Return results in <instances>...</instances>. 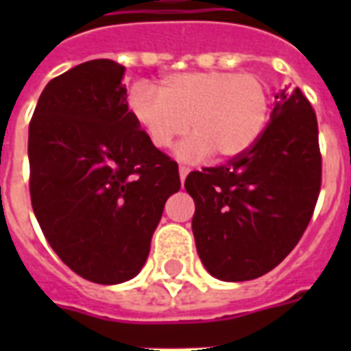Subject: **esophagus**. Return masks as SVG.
<instances>
[{
	"label": "esophagus",
	"instance_id": "obj_1",
	"mask_svg": "<svg viewBox=\"0 0 351 351\" xmlns=\"http://www.w3.org/2000/svg\"><path fill=\"white\" fill-rule=\"evenodd\" d=\"M189 171H191V167H187V165H180V167H178V173H180V180L182 182L186 180V176H187V173H189Z\"/></svg>",
	"mask_w": 351,
	"mask_h": 351
}]
</instances>
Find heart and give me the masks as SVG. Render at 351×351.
Here are the masks:
<instances>
[{
    "mask_svg": "<svg viewBox=\"0 0 351 351\" xmlns=\"http://www.w3.org/2000/svg\"><path fill=\"white\" fill-rule=\"evenodd\" d=\"M269 106L267 84L255 73H178L160 80L158 93L140 82L127 96L132 120L153 147H171L191 127L195 134L176 149L187 162L250 151L266 129Z\"/></svg>",
    "mask_w": 351,
    "mask_h": 351,
    "instance_id": "b5f03b06",
    "label": "heart"
}]
</instances>
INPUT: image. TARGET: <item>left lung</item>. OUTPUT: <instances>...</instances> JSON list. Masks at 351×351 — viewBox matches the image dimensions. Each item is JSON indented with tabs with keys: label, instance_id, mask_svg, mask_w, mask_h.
I'll list each match as a JSON object with an SVG mask.
<instances>
[{
	"label": "left lung",
	"instance_id": "left-lung-1",
	"mask_svg": "<svg viewBox=\"0 0 351 351\" xmlns=\"http://www.w3.org/2000/svg\"><path fill=\"white\" fill-rule=\"evenodd\" d=\"M262 136L228 164L191 171L193 234L213 277L242 282L271 271L304 234L321 191L313 107L302 90H278Z\"/></svg>",
	"mask_w": 351,
	"mask_h": 351
}]
</instances>
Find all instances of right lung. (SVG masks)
<instances>
[{
	"label": "right lung",
	"instance_id": "right-lung-1",
	"mask_svg": "<svg viewBox=\"0 0 351 351\" xmlns=\"http://www.w3.org/2000/svg\"><path fill=\"white\" fill-rule=\"evenodd\" d=\"M125 67L90 60L52 78L29 123L30 202L47 242L80 277L120 284L147 261L178 164L132 120Z\"/></svg>",
	"mask_w": 351,
	"mask_h": 351
}]
</instances>
